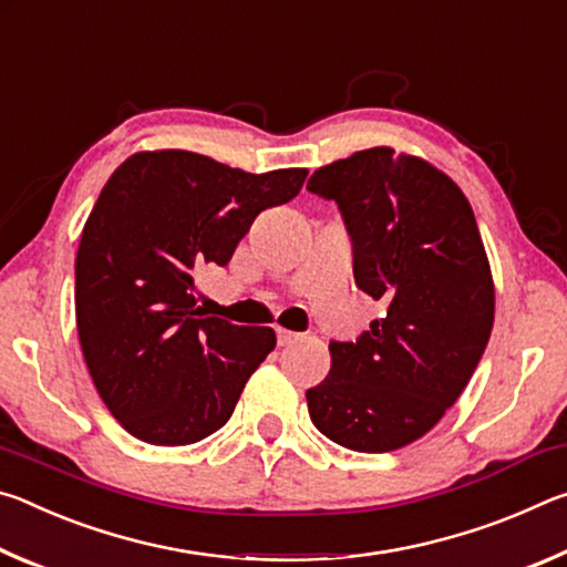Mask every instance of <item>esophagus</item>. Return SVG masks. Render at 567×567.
<instances>
[{"mask_svg":"<svg viewBox=\"0 0 567 567\" xmlns=\"http://www.w3.org/2000/svg\"><path fill=\"white\" fill-rule=\"evenodd\" d=\"M297 338H300V334L297 332H290V330H277V344H280V348H287V344H292Z\"/></svg>","mask_w":567,"mask_h":567,"instance_id":"esophagus-1","label":"esophagus"}]
</instances>
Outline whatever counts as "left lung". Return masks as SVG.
Here are the masks:
<instances>
[{"mask_svg":"<svg viewBox=\"0 0 567 567\" xmlns=\"http://www.w3.org/2000/svg\"><path fill=\"white\" fill-rule=\"evenodd\" d=\"M352 239L354 282L388 305L332 368L307 410L324 437L390 453L433 430L473 378L495 320V285L473 207L430 162L372 147L315 169Z\"/></svg>","mask_w":567,"mask_h":567,"instance_id":"left-lung-1","label":"left lung"}]
</instances>
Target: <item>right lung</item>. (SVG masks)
<instances>
[{
  "label": "right lung",
  "mask_w": 567,
  "mask_h": 567,
  "mask_svg": "<svg viewBox=\"0 0 567 567\" xmlns=\"http://www.w3.org/2000/svg\"><path fill=\"white\" fill-rule=\"evenodd\" d=\"M305 177L187 150L137 152L112 172L76 249L74 310L94 388L130 435L192 445L233 415L277 338L205 318L195 277L225 267L255 217L290 203Z\"/></svg>",
  "instance_id": "right-lung-1"
}]
</instances>
